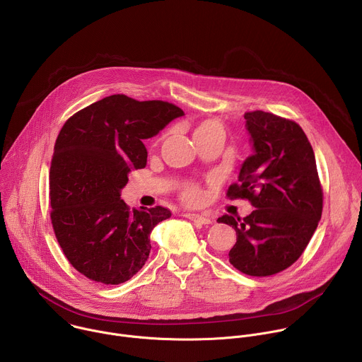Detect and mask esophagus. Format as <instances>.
<instances>
[{"instance_id":"esophagus-1","label":"esophagus","mask_w":362,"mask_h":362,"mask_svg":"<svg viewBox=\"0 0 362 362\" xmlns=\"http://www.w3.org/2000/svg\"><path fill=\"white\" fill-rule=\"evenodd\" d=\"M185 218L197 223V224H211V218H208L206 215L202 214H195V212H185L184 214Z\"/></svg>"}]
</instances>
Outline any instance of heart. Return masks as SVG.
I'll use <instances>...</instances> for the list:
<instances>
[{"label":"heart","instance_id":"obj_1","mask_svg":"<svg viewBox=\"0 0 362 362\" xmlns=\"http://www.w3.org/2000/svg\"><path fill=\"white\" fill-rule=\"evenodd\" d=\"M215 127H220V125L216 124V122H214V121H206V122H204L202 125H199V127H198V129H208V128H215ZM185 197H187V199H188V201L194 202V201H197V199H198L199 194H198V191H197V189L189 188V189L185 192Z\"/></svg>","mask_w":362,"mask_h":362}]
</instances>
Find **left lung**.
I'll return each mask as SVG.
<instances>
[{
	"label": "left lung",
	"mask_w": 362,
	"mask_h": 362,
	"mask_svg": "<svg viewBox=\"0 0 362 362\" xmlns=\"http://www.w3.org/2000/svg\"><path fill=\"white\" fill-rule=\"evenodd\" d=\"M252 154L240 165L230 198H248L245 218L223 215L237 243L230 262L241 272L267 276L293 265L307 248L322 214L315 156L303 128L271 112H245Z\"/></svg>",
	"instance_id": "8db88e82"
}]
</instances>
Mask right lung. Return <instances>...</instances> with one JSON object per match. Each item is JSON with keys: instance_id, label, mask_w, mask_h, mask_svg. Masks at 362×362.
Returning a JSON list of instances; mask_svg holds the SVG:
<instances>
[{"instance_id": "right-lung-1", "label": "right lung", "mask_w": 362, "mask_h": 362, "mask_svg": "<svg viewBox=\"0 0 362 362\" xmlns=\"http://www.w3.org/2000/svg\"><path fill=\"white\" fill-rule=\"evenodd\" d=\"M184 111L164 101L105 97L72 115L55 141L49 170L51 223L66 259L87 278L117 285L147 262L164 206L129 209L128 174L147 165L144 139Z\"/></svg>"}]
</instances>
